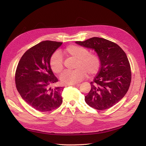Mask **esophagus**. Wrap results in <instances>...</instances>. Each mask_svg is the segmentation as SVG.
I'll use <instances>...</instances> for the list:
<instances>
[{
  "mask_svg": "<svg viewBox=\"0 0 146 146\" xmlns=\"http://www.w3.org/2000/svg\"><path fill=\"white\" fill-rule=\"evenodd\" d=\"M80 84H74V85H72V86H76V87H78V86H80Z\"/></svg>",
  "mask_w": 146,
  "mask_h": 146,
  "instance_id": "esophagus-1",
  "label": "esophagus"
}]
</instances>
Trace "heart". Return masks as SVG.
<instances>
[{
    "instance_id": "heart-1",
    "label": "heart",
    "mask_w": 146,
    "mask_h": 146,
    "mask_svg": "<svg viewBox=\"0 0 146 146\" xmlns=\"http://www.w3.org/2000/svg\"><path fill=\"white\" fill-rule=\"evenodd\" d=\"M68 57L76 59L73 70H66L61 75L60 80L66 85H74L85 78L87 73L90 76L98 74L101 67V60L96 53H90L88 48L81 46L72 44L68 46L63 50ZM49 64L52 71L58 74L64 69L63 60L58 52H55L51 55Z\"/></svg>"
}]
</instances>
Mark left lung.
Instances as JSON below:
<instances>
[{"label":"left lung","mask_w":146,"mask_h":146,"mask_svg":"<svg viewBox=\"0 0 146 146\" xmlns=\"http://www.w3.org/2000/svg\"><path fill=\"white\" fill-rule=\"evenodd\" d=\"M76 42L93 48L101 60L99 72L90 83L91 89L85 97L86 103L98 110L109 109L124 97L130 85L131 68L125 52L117 44L102 38Z\"/></svg>","instance_id":"obj_1"}]
</instances>
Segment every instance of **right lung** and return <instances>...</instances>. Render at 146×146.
Returning <instances> with one entry per match:
<instances>
[{
    "mask_svg": "<svg viewBox=\"0 0 146 146\" xmlns=\"http://www.w3.org/2000/svg\"><path fill=\"white\" fill-rule=\"evenodd\" d=\"M63 42L45 41L26 51L15 73L17 90L30 106L41 112L50 111L62 104L61 87L50 86L58 81L49 64L51 55Z\"/></svg>",
    "mask_w": 146,
    "mask_h": 146,
    "instance_id": "add662e5",
    "label": "right lung"
}]
</instances>
